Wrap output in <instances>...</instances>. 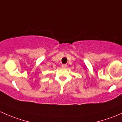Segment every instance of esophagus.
Listing matches in <instances>:
<instances>
[{
  "instance_id": "1",
  "label": "esophagus",
  "mask_w": 122,
  "mask_h": 122,
  "mask_svg": "<svg viewBox=\"0 0 122 122\" xmlns=\"http://www.w3.org/2000/svg\"><path fill=\"white\" fill-rule=\"evenodd\" d=\"M61 67L63 68H66L67 67V65L66 64H63V65H61Z\"/></svg>"
}]
</instances>
